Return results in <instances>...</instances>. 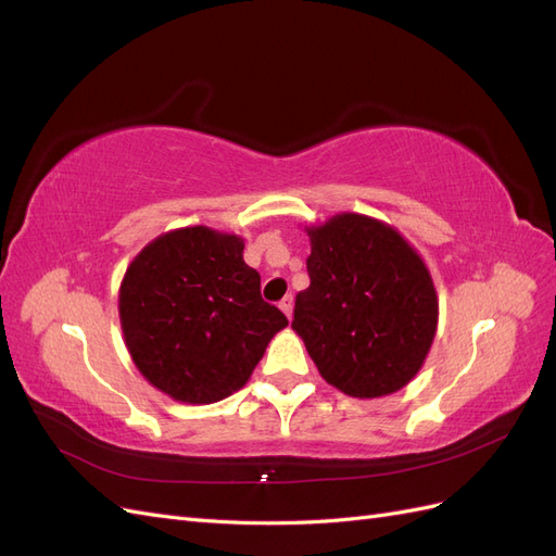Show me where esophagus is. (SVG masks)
Masks as SVG:
<instances>
[{"instance_id":"obj_1","label":"esophagus","mask_w":556,"mask_h":556,"mask_svg":"<svg viewBox=\"0 0 556 556\" xmlns=\"http://www.w3.org/2000/svg\"><path fill=\"white\" fill-rule=\"evenodd\" d=\"M280 311L288 315V319H292V311H294V299H292V294H288L285 299H280Z\"/></svg>"}]
</instances>
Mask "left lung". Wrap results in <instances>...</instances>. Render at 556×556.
Wrapping results in <instances>:
<instances>
[{"label": "left lung", "instance_id": "8db88e82", "mask_svg": "<svg viewBox=\"0 0 556 556\" xmlns=\"http://www.w3.org/2000/svg\"><path fill=\"white\" fill-rule=\"evenodd\" d=\"M311 285L296 294L292 329L319 376L355 399L406 387L439 327V294L422 255L378 217L336 213L304 227Z\"/></svg>", "mask_w": 556, "mask_h": 556}]
</instances>
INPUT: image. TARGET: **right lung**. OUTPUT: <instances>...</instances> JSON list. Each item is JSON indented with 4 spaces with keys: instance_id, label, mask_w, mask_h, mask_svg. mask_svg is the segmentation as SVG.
I'll return each instance as SVG.
<instances>
[{
    "instance_id": "obj_1",
    "label": "right lung",
    "mask_w": 556,
    "mask_h": 556,
    "mask_svg": "<svg viewBox=\"0 0 556 556\" xmlns=\"http://www.w3.org/2000/svg\"><path fill=\"white\" fill-rule=\"evenodd\" d=\"M243 239L204 225L160 233L127 266L117 292L123 339L139 374L180 403L239 392L288 327L260 294Z\"/></svg>"
}]
</instances>
